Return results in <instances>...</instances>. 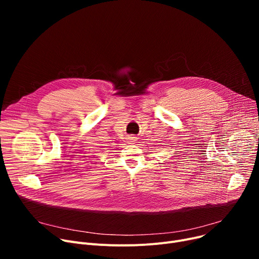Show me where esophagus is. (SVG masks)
Wrapping results in <instances>:
<instances>
[{"label":"esophagus","mask_w":259,"mask_h":259,"mask_svg":"<svg viewBox=\"0 0 259 259\" xmlns=\"http://www.w3.org/2000/svg\"><path fill=\"white\" fill-rule=\"evenodd\" d=\"M137 141H138L137 137H133V135H132V137H128V142H129L128 144H134Z\"/></svg>","instance_id":"34e87169"}]
</instances>
